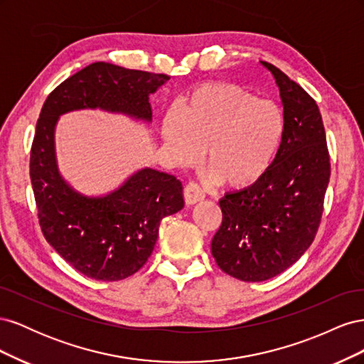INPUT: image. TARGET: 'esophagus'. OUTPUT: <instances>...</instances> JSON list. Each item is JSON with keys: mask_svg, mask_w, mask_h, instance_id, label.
<instances>
[{"mask_svg": "<svg viewBox=\"0 0 364 364\" xmlns=\"http://www.w3.org/2000/svg\"><path fill=\"white\" fill-rule=\"evenodd\" d=\"M183 196H185V202L186 205H194L197 202H202L205 199V193L200 188L199 183L196 182H190L188 185L185 186L183 190Z\"/></svg>", "mask_w": 364, "mask_h": 364, "instance_id": "1", "label": "esophagus"}]
</instances>
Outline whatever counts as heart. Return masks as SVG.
Listing matches in <instances>:
<instances>
[{
    "mask_svg": "<svg viewBox=\"0 0 364 364\" xmlns=\"http://www.w3.org/2000/svg\"><path fill=\"white\" fill-rule=\"evenodd\" d=\"M287 118L282 107L230 83L203 85L182 111L170 109L162 138L173 161L186 167L203 158L211 178L247 188L269 171L282 149Z\"/></svg>",
    "mask_w": 364,
    "mask_h": 364,
    "instance_id": "b5f03b06",
    "label": "heart"
}]
</instances>
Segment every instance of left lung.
<instances>
[{
    "instance_id": "left-lung-1",
    "label": "left lung",
    "mask_w": 364,
    "mask_h": 364,
    "mask_svg": "<svg viewBox=\"0 0 364 364\" xmlns=\"http://www.w3.org/2000/svg\"><path fill=\"white\" fill-rule=\"evenodd\" d=\"M261 63L279 87L287 134L278 158L257 183L218 200L223 220L211 243L217 266L245 282L277 277L311 246L331 174L316 102L274 65Z\"/></svg>"
}]
</instances>
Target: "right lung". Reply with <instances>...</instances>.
<instances>
[{
  "label": "right lung",
  "mask_w": 364,
  "mask_h": 364,
  "mask_svg": "<svg viewBox=\"0 0 364 364\" xmlns=\"http://www.w3.org/2000/svg\"><path fill=\"white\" fill-rule=\"evenodd\" d=\"M167 80V74L95 62L62 82L42 106L30 153L39 225L51 247L87 278L119 281L144 266L161 220L183 208V188L174 176L146 167L105 196L79 193L58 167V121L73 111L100 109L151 123L149 98Z\"/></svg>",
  "instance_id": "obj_1"
}]
</instances>
